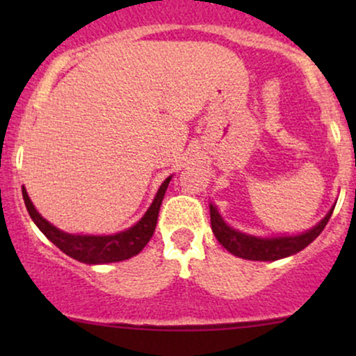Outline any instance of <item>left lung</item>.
I'll list each match as a JSON object with an SVG mask.
<instances>
[{
    "mask_svg": "<svg viewBox=\"0 0 356 356\" xmlns=\"http://www.w3.org/2000/svg\"><path fill=\"white\" fill-rule=\"evenodd\" d=\"M333 209L334 207L328 211V214H326L316 226L301 232V234L261 238V236H251L231 227L229 224L222 219V216L219 214L218 207H216L214 204H209L211 227L216 239H218L231 254L251 261H277L300 252L301 249H305L308 244H312L313 241L321 234V231L325 229L330 218H332Z\"/></svg>",
    "mask_w": 356,
    "mask_h": 356,
    "instance_id": "8db88e82",
    "label": "left lung"
}]
</instances>
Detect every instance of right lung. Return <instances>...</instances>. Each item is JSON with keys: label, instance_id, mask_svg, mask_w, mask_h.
<instances>
[{"label": "right lung", "instance_id": "add662e5", "mask_svg": "<svg viewBox=\"0 0 356 356\" xmlns=\"http://www.w3.org/2000/svg\"><path fill=\"white\" fill-rule=\"evenodd\" d=\"M170 179H172V175H169V177L162 182L157 194H155L152 204H150V207L145 211V214L142 216V219L138 220V222L134 224L129 229L110 236L70 234V232L60 231L58 227H55L51 222H48V220L36 211V207L33 206V202H31L30 195H28L24 186L22 187V192L24 206H26L30 218L33 219V222L38 226V229L42 231L56 248L61 249L67 256L80 261V263L107 264L129 259V257L138 254V252L145 248V244L149 243L155 231L159 209H161L162 199H164Z\"/></svg>", "mask_w": 356, "mask_h": 356}]
</instances>
